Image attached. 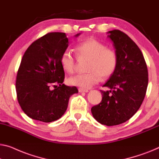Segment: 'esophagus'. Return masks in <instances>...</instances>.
Wrapping results in <instances>:
<instances>
[{
    "label": "esophagus",
    "instance_id": "1",
    "mask_svg": "<svg viewBox=\"0 0 159 159\" xmlns=\"http://www.w3.org/2000/svg\"><path fill=\"white\" fill-rule=\"evenodd\" d=\"M79 91L80 92V93H84V92H85V93H87V92H89V90L84 89H81V88H79Z\"/></svg>",
    "mask_w": 159,
    "mask_h": 159
}]
</instances>
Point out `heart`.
<instances>
[{"label": "heart", "instance_id": "heart-1", "mask_svg": "<svg viewBox=\"0 0 159 159\" xmlns=\"http://www.w3.org/2000/svg\"><path fill=\"white\" fill-rule=\"evenodd\" d=\"M80 58H88L90 61L87 66L89 72L78 74L68 79V83L81 89H89L103 79L111 77L116 70L118 56L114 49L107 48L105 44L94 39H88L80 42L75 48ZM61 65L68 73L75 71L77 59L69 50L63 51L61 56Z\"/></svg>", "mask_w": 159, "mask_h": 159}]
</instances>
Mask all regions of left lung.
I'll list each match as a JSON object with an SVG mask.
<instances>
[{
	"label": "left lung",
	"mask_w": 159,
	"mask_h": 159,
	"mask_svg": "<svg viewBox=\"0 0 159 159\" xmlns=\"http://www.w3.org/2000/svg\"><path fill=\"white\" fill-rule=\"evenodd\" d=\"M108 37L118 56L116 70L101 90L102 101L91 108L97 121L111 126L130 119L139 109L145 98L148 75L142 52L131 38L119 30L108 31Z\"/></svg>",
	"instance_id": "left-lung-1"
}]
</instances>
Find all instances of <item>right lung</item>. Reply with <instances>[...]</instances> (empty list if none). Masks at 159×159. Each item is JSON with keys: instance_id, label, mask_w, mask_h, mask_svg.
Segmentation results:
<instances>
[{"instance_id": "add662e5", "label": "right lung", "mask_w": 159, "mask_h": 159, "mask_svg": "<svg viewBox=\"0 0 159 159\" xmlns=\"http://www.w3.org/2000/svg\"><path fill=\"white\" fill-rule=\"evenodd\" d=\"M68 43L65 33H48L24 53L16 89L19 105L32 119L45 123L59 119L67 109L70 97L79 93L75 86L63 84L65 73L60 59Z\"/></svg>"}]
</instances>
